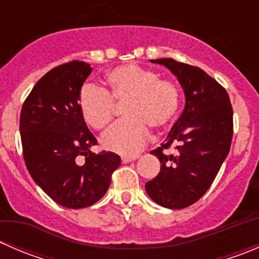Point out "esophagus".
<instances>
[{
    "label": "esophagus",
    "instance_id": "1",
    "mask_svg": "<svg viewBox=\"0 0 259 259\" xmlns=\"http://www.w3.org/2000/svg\"><path fill=\"white\" fill-rule=\"evenodd\" d=\"M137 158H138V156H122L121 161L124 164H126V163H130V161L135 160V159H137Z\"/></svg>",
    "mask_w": 259,
    "mask_h": 259
}]
</instances>
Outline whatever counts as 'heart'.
Masks as SVG:
<instances>
[{"mask_svg":"<svg viewBox=\"0 0 259 259\" xmlns=\"http://www.w3.org/2000/svg\"><path fill=\"white\" fill-rule=\"evenodd\" d=\"M106 88L85 85L80 91L79 109L88 125L101 130L111 121L114 101L121 103L125 117L101 137L108 150L132 156L149 139V126L163 129L176 119L180 106V89L174 81L159 79L155 71L130 64L106 74Z\"/></svg>","mask_w":259,"mask_h":259,"instance_id":"b5f03b06","label":"heart"}]
</instances>
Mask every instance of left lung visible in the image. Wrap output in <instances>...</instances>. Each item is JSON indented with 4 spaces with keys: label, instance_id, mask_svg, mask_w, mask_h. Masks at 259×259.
Wrapping results in <instances>:
<instances>
[{
    "label": "left lung",
    "instance_id": "1",
    "mask_svg": "<svg viewBox=\"0 0 259 259\" xmlns=\"http://www.w3.org/2000/svg\"><path fill=\"white\" fill-rule=\"evenodd\" d=\"M151 62L164 65L178 77L185 94V108L165 142L150 151L161 165L145 189L161 207L182 209L205 194L228 155L233 109L226 89L199 67L174 59ZM171 145H176V153H164Z\"/></svg>",
    "mask_w": 259,
    "mask_h": 259
}]
</instances>
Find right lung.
Returning a JSON list of instances; mask_svg holds the SVG:
<instances>
[{"instance_id":"1","label":"right lung","mask_w":259,"mask_h":259,"mask_svg":"<svg viewBox=\"0 0 259 259\" xmlns=\"http://www.w3.org/2000/svg\"><path fill=\"white\" fill-rule=\"evenodd\" d=\"M74 61L50 70L36 82L21 109L22 154L32 179L60 205L79 209L100 200L121 160L98 144L79 109L82 83L91 72Z\"/></svg>"}]
</instances>
